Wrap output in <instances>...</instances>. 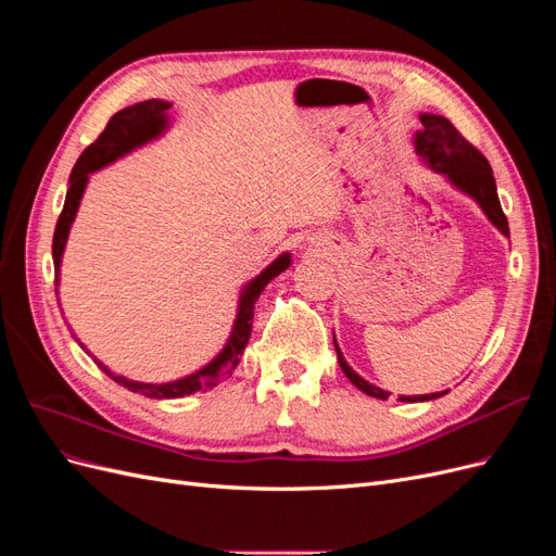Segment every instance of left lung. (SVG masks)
<instances>
[{"instance_id": "1", "label": "left lung", "mask_w": 556, "mask_h": 556, "mask_svg": "<svg viewBox=\"0 0 556 556\" xmlns=\"http://www.w3.org/2000/svg\"><path fill=\"white\" fill-rule=\"evenodd\" d=\"M419 121H422V131L417 134L415 146H417V153L422 155L433 172L445 174L454 185H457L459 190L468 192L473 197L478 204L482 206V211L486 213V217L510 237V229H508V217L501 208V201L496 194V182H494V174H492V166L486 162V157L480 153V150L468 143L462 134L457 131L447 117L443 115H433V113H422L419 115ZM333 348H336V355H339V364L343 368V374L348 376V380L359 387V390L368 396H376V399H390V392L380 390V387L366 382L364 378H359L352 368L348 366V362L343 359L339 345H336L333 339ZM445 392H435V394H425V396H399V401H431V399H439Z\"/></svg>"}]
</instances>
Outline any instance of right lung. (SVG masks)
Masks as SVG:
<instances>
[{"instance_id": "1", "label": "right lung", "mask_w": 556, "mask_h": 556, "mask_svg": "<svg viewBox=\"0 0 556 556\" xmlns=\"http://www.w3.org/2000/svg\"><path fill=\"white\" fill-rule=\"evenodd\" d=\"M169 109H172L169 102H162V99H148V102L117 111L109 121V125L104 127V131L99 134L97 141L90 143L80 153L78 162L74 164V172L70 176V190H66L64 208L58 217L55 233H53L55 294H58V274H60L64 243H66V237H70V227L76 217L83 190H86V185H88V176L97 169H102V166L111 164L113 160L123 157L125 153H129V150L160 137V134L166 129V111ZM288 266H290V255L285 252V255H280L271 266H266L257 278H252L245 285L241 292V301H239L237 323H233V329H231V336H229L225 350L208 366L201 368V371L182 378V380H174V382L148 384V382L127 380L123 376H113L102 362H97V364L102 366V371L109 378H113L117 384H123L129 392H139L148 399H180V396H188L199 390H213L217 382L231 376L233 368L239 366L241 355H243V350H245V345L250 341V333H252V317H255L257 299L264 292L266 285L271 282L280 271H285Z\"/></svg>"}]
</instances>
